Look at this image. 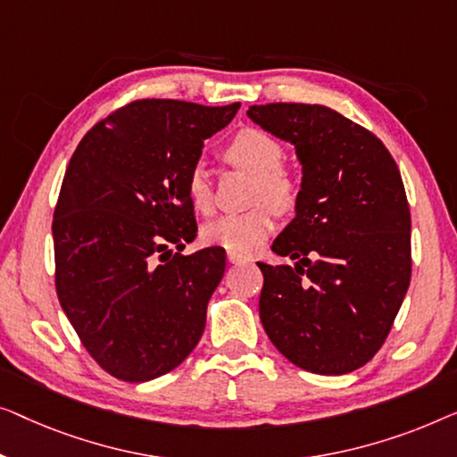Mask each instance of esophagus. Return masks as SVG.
Listing matches in <instances>:
<instances>
[{
    "instance_id": "esophagus-1",
    "label": "esophagus",
    "mask_w": 457,
    "mask_h": 457,
    "mask_svg": "<svg viewBox=\"0 0 457 457\" xmlns=\"http://www.w3.org/2000/svg\"><path fill=\"white\" fill-rule=\"evenodd\" d=\"M228 261L231 265H248V262H253L250 256H244V254H237V253H228Z\"/></svg>"
}]
</instances>
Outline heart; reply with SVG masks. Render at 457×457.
Masks as SVG:
<instances>
[{"mask_svg": "<svg viewBox=\"0 0 457 457\" xmlns=\"http://www.w3.org/2000/svg\"><path fill=\"white\" fill-rule=\"evenodd\" d=\"M226 162L237 170L248 171L256 178L253 203L259 207L246 213H229L217 217L204 226V240L221 246L229 253L253 254L259 250L275 229V211H290L295 204V182L287 171L281 170L286 149L278 138L259 128H244L231 137L223 151ZM186 195L192 207L209 213L213 209L215 192L209 167L196 162L186 176Z\"/></svg>", "mask_w": 457, "mask_h": 457, "instance_id": "heart-1", "label": "heart"}]
</instances>
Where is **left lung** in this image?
Segmentation results:
<instances>
[{
  "label": "left lung",
  "mask_w": 457,
  "mask_h": 457,
  "mask_svg": "<svg viewBox=\"0 0 457 457\" xmlns=\"http://www.w3.org/2000/svg\"><path fill=\"white\" fill-rule=\"evenodd\" d=\"M246 115L294 145L295 215L265 265L261 323L292 364L345 375L377 354L410 286V207L400 170L366 128L323 105L269 103Z\"/></svg>",
  "instance_id": "obj_1"
}]
</instances>
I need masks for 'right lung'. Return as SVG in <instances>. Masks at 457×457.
<instances>
[{"mask_svg": "<svg viewBox=\"0 0 457 457\" xmlns=\"http://www.w3.org/2000/svg\"><path fill=\"white\" fill-rule=\"evenodd\" d=\"M237 109L134 101L70 159L51 226L57 298L88 354L121 381L173 370L203 336L226 250L171 246L196 237L186 176Z\"/></svg>", "mask_w": 457, "mask_h": 457, "instance_id": "obj_1", "label": "right lung"}]
</instances>
